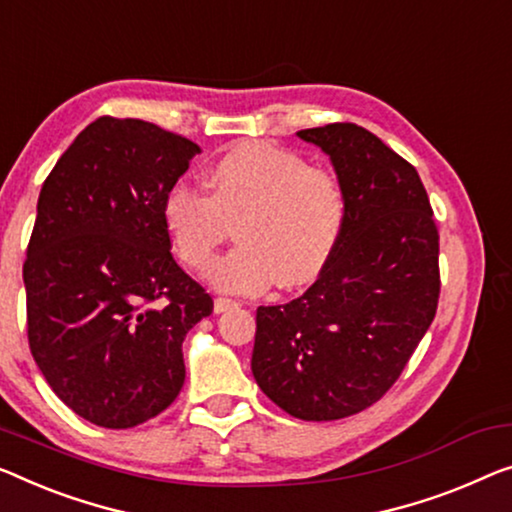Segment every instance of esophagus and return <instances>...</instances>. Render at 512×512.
<instances>
[{
  "label": "esophagus",
  "mask_w": 512,
  "mask_h": 512,
  "mask_svg": "<svg viewBox=\"0 0 512 512\" xmlns=\"http://www.w3.org/2000/svg\"><path fill=\"white\" fill-rule=\"evenodd\" d=\"M236 305H239V303L232 301V299H223V296H218L216 303H213V310H216L218 315H220V312H227V310H232V308H236Z\"/></svg>",
  "instance_id": "esophagus-1"
}]
</instances>
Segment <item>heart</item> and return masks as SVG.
<instances>
[{
	"label": "heart",
	"mask_w": 512,
	"mask_h": 512,
	"mask_svg": "<svg viewBox=\"0 0 512 512\" xmlns=\"http://www.w3.org/2000/svg\"><path fill=\"white\" fill-rule=\"evenodd\" d=\"M209 195L177 181L163 197V223L181 262L207 271L234 225L239 246L209 271L213 287L262 292L278 280L301 287L326 269L347 225V193L333 172L292 149L241 142L207 170Z\"/></svg>",
	"instance_id": "1"
}]
</instances>
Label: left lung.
Masks as SVG:
<instances>
[{
	"mask_svg": "<svg viewBox=\"0 0 512 512\" xmlns=\"http://www.w3.org/2000/svg\"><path fill=\"white\" fill-rule=\"evenodd\" d=\"M331 158L347 225L315 285L259 305L257 386L289 416L338 421L386 395L439 303V232L416 167L356 124L296 133Z\"/></svg>",
	"mask_w": 512,
	"mask_h": 512,
	"instance_id": "1",
	"label": "left lung"
}]
</instances>
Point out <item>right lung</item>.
I'll return each mask as SVG.
<instances>
[{"label":"right lung","instance_id":"add662e5","mask_svg":"<svg viewBox=\"0 0 512 512\" xmlns=\"http://www.w3.org/2000/svg\"><path fill=\"white\" fill-rule=\"evenodd\" d=\"M200 154L142 119L98 117L38 195L22 266L29 349L57 398L126 430L177 398L181 342L213 299L170 253L163 197Z\"/></svg>","mask_w":512,"mask_h":512}]
</instances>
